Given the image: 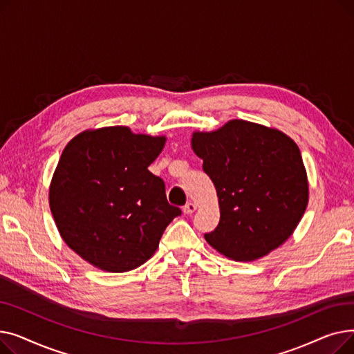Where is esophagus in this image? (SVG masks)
Here are the masks:
<instances>
[{
	"mask_svg": "<svg viewBox=\"0 0 354 354\" xmlns=\"http://www.w3.org/2000/svg\"><path fill=\"white\" fill-rule=\"evenodd\" d=\"M195 209H196V205H195V203H192V202H188L187 205L183 207V214L191 215V214H194V212H195Z\"/></svg>",
	"mask_w": 354,
	"mask_h": 354,
	"instance_id": "esophagus-1",
	"label": "esophagus"
}]
</instances>
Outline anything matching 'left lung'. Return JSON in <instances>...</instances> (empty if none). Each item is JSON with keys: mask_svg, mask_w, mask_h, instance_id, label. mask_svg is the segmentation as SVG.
Wrapping results in <instances>:
<instances>
[{"mask_svg": "<svg viewBox=\"0 0 354 354\" xmlns=\"http://www.w3.org/2000/svg\"><path fill=\"white\" fill-rule=\"evenodd\" d=\"M219 202V224L207 243L234 261H254L283 245L308 203V179L297 143L281 130L234 119L194 132Z\"/></svg>", "mask_w": 354, "mask_h": 354, "instance_id": "obj_1", "label": "left lung"}]
</instances>
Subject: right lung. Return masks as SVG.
<instances>
[{"mask_svg":"<svg viewBox=\"0 0 354 354\" xmlns=\"http://www.w3.org/2000/svg\"><path fill=\"white\" fill-rule=\"evenodd\" d=\"M165 142L109 126L84 130L64 147L50 209L64 243L88 264L109 272L140 267L180 215L167 203L163 180L147 169Z\"/></svg>","mask_w":354,"mask_h":354,"instance_id":"add662e5","label":"right lung"}]
</instances>
